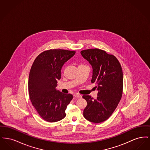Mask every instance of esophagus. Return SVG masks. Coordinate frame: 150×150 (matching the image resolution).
Returning <instances> with one entry per match:
<instances>
[{
  "label": "esophagus",
  "mask_w": 150,
  "mask_h": 150,
  "mask_svg": "<svg viewBox=\"0 0 150 150\" xmlns=\"http://www.w3.org/2000/svg\"><path fill=\"white\" fill-rule=\"evenodd\" d=\"M74 97L75 98H81V96L80 94H74Z\"/></svg>",
  "instance_id": "1"
}]
</instances>
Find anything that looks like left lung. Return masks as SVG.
<instances>
[{
    "label": "left lung",
    "mask_w": 150,
    "mask_h": 150,
    "mask_svg": "<svg viewBox=\"0 0 150 150\" xmlns=\"http://www.w3.org/2000/svg\"><path fill=\"white\" fill-rule=\"evenodd\" d=\"M81 54L91 64L93 75L91 82L97 84V97L89 95L83 98L87 102L83 111L88 121L100 123L112 114L121 100L123 89V74L116 57L100 49L81 50Z\"/></svg>",
    "instance_id": "8db88e82"
}]
</instances>
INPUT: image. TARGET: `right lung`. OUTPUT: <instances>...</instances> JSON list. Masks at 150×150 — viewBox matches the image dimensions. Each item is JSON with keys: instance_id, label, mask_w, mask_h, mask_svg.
<instances>
[{"instance_id": "1", "label": "right lung", "mask_w": 150, "mask_h": 150, "mask_svg": "<svg viewBox=\"0 0 150 150\" xmlns=\"http://www.w3.org/2000/svg\"><path fill=\"white\" fill-rule=\"evenodd\" d=\"M75 54V51L50 50L36 57L29 74L28 89L32 105L45 121L53 122L63 119L65 110L73 96L57 91L62 67Z\"/></svg>"}]
</instances>
